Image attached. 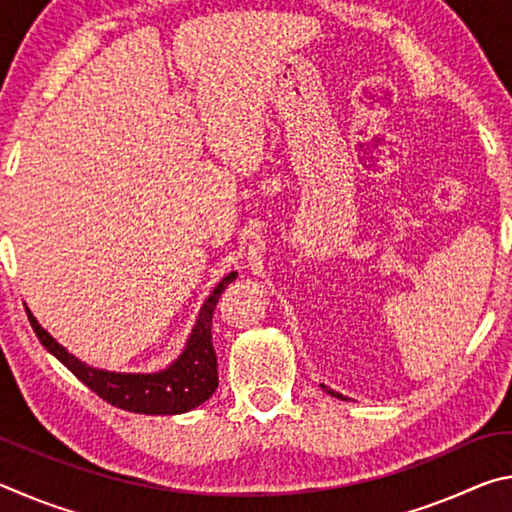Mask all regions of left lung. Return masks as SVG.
<instances>
[{
    "label": "left lung",
    "instance_id": "obj_1",
    "mask_svg": "<svg viewBox=\"0 0 512 512\" xmlns=\"http://www.w3.org/2000/svg\"><path fill=\"white\" fill-rule=\"evenodd\" d=\"M323 388H325V391H327L329 395H334V397H341V400H345V397H343V395H339V393H334V391H329V388H327V386H323Z\"/></svg>",
    "mask_w": 512,
    "mask_h": 512
}]
</instances>
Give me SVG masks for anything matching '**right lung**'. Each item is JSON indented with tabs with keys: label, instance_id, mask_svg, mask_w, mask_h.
<instances>
[{
	"label": "right lung",
	"instance_id": "1",
	"mask_svg": "<svg viewBox=\"0 0 512 512\" xmlns=\"http://www.w3.org/2000/svg\"><path fill=\"white\" fill-rule=\"evenodd\" d=\"M235 277L237 273L225 275L219 282V287L212 291V296L205 300L192 329V336L187 341V348L180 354L178 361L167 370L153 372V375H124V372H108L85 366L83 361L72 357L56 339H51L45 329L38 325V320L33 318L29 309L27 316L40 343L60 363H65L101 400L131 413L176 415L192 411L205 400H210L216 386H219L216 352L212 343V318L221 293Z\"/></svg>",
	"mask_w": 512,
	"mask_h": 512
}]
</instances>
